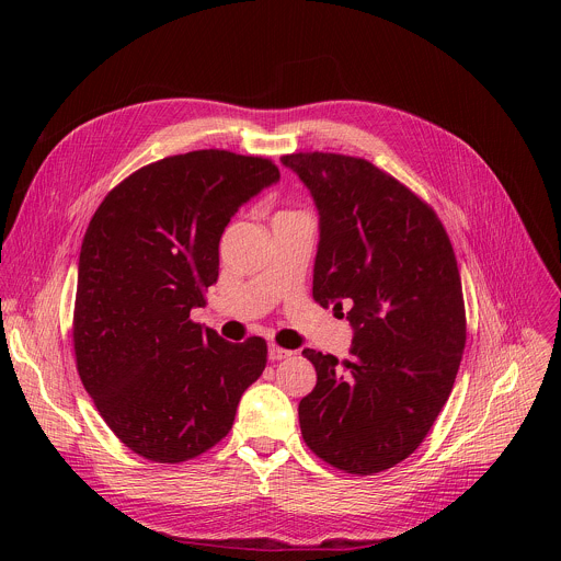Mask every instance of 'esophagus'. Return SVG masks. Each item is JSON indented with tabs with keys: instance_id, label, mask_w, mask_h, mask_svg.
<instances>
[{
	"instance_id": "1",
	"label": "esophagus",
	"mask_w": 561,
	"mask_h": 561,
	"mask_svg": "<svg viewBox=\"0 0 561 561\" xmlns=\"http://www.w3.org/2000/svg\"><path fill=\"white\" fill-rule=\"evenodd\" d=\"M290 355H293L290 351H286V348L277 346V344H271V346H268V359H273V362L286 359V357H290Z\"/></svg>"
}]
</instances>
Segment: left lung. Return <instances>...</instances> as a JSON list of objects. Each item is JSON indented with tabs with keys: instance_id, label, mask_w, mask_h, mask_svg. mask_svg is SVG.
<instances>
[{
	"instance_id": "1",
	"label": "left lung",
	"mask_w": 561,
	"mask_h": 561,
	"mask_svg": "<svg viewBox=\"0 0 561 561\" xmlns=\"http://www.w3.org/2000/svg\"><path fill=\"white\" fill-rule=\"evenodd\" d=\"M319 213L312 297L353 327L351 357L304 348L317 383L299 402L306 446L327 463L373 474L407 459L453 390L466 312L450 239L413 191L366 159L293 152Z\"/></svg>"
}]
</instances>
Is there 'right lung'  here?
I'll return each mask as SVG.
<instances>
[{
    "label": "right lung",
    "mask_w": 561,
    "mask_h": 561,
    "mask_svg": "<svg viewBox=\"0 0 561 561\" xmlns=\"http://www.w3.org/2000/svg\"><path fill=\"white\" fill-rule=\"evenodd\" d=\"M279 180L264 157L193 150L115 186L79 253L72 342L77 373L108 428L133 453L193 459L228 435L266 342L221 340L191 310L219 275L230 217Z\"/></svg>",
    "instance_id": "add662e5"
}]
</instances>
